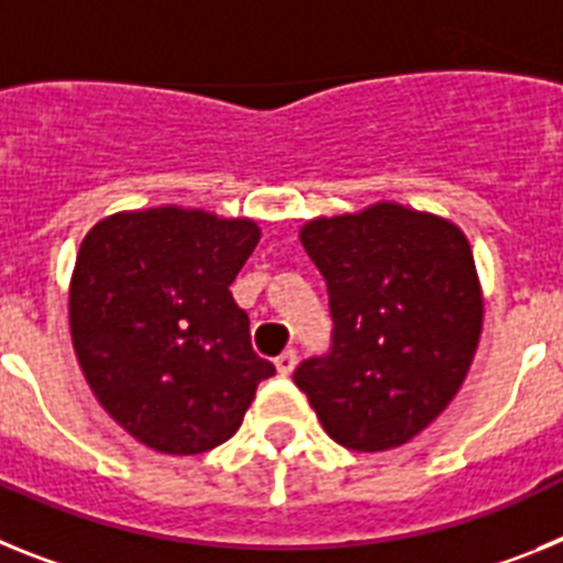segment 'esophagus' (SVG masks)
Here are the masks:
<instances>
[{
	"mask_svg": "<svg viewBox=\"0 0 563 563\" xmlns=\"http://www.w3.org/2000/svg\"><path fill=\"white\" fill-rule=\"evenodd\" d=\"M296 363H298V355H296V350H287V352H282V355L276 357V369H278V375H290V372L296 369Z\"/></svg>",
	"mask_w": 563,
	"mask_h": 563,
	"instance_id": "1",
	"label": "esophagus"
}]
</instances>
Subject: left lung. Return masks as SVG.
<instances>
[{"label": "left lung", "mask_w": 563, "mask_h": 563, "mask_svg": "<svg viewBox=\"0 0 563 563\" xmlns=\"http://www.w3.org/2000/svg\"><path fill=\"white\" fill-rule=\"evenodd\" d=\"M301 245L327 282L332 338L292 380L338 445L397 449L442 415L474 361L482 292L465 233L377 202L307 222Z\"/></svg>", "instance_id": "left-lung-1"}]
</instances>
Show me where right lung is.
I'll return each instance as SVG.
<instances>
[{
	"label": "right lung",
	"mask_w": 563,
	"mask_h": 563,
	"mask_svg": "<svg viewBox=\"0 0 563 563\" xmlns=\"http://www.w3.org/2000/svg\"><path fill=\"white\" fill-rule=\"evenodd\" d=\"M256 242L251 220L172 206L114 213L84 236L69 285L73 346L98 402L148 449H217L276 375L228 290Z\"/></svg>",
	"instance_id": "obj_1"
}]
</instances>
